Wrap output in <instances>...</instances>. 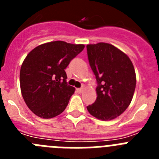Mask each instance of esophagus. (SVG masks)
I'll list each match as a JSON object with an SVG mask.
<instances>
[{"instance_id": "obj_1", "label": "esophagus", "mask_w": 159, "mask_h": 159, "mask_svg": "<svg viewBox=\"0 0 159 159\" xmlns=\"http://www.w3.org/2000/svg\"><path fill=\"white\" fill-rule=\"evenodd\" d=\"M84 88H76V92H78V93H82L83 92H84Z\"/></svg>"}]
</instances>
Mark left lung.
Instances as JSON below:
<instances>
[{"label":"left lung","instance_id":"8db88e82","mask_svg":"<svg viewBox=\"0 0 159 159\" xmlns=\"http://www.w3.org/2000/svg\"><path fill=\"white\" fill-rule=\"evenodd\" d=\"M89 64L98 86L97 98L87 107L92 116L103 121L116 119L128 107L134 95L136 75L127 55L107 43L88 44Z\"/></svg>","mask_w":159,"mask_h":159}]
</instances>
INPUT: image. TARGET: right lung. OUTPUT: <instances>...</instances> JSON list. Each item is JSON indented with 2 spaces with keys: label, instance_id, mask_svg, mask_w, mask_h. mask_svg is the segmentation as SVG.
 Listing matches in <instances>:
<instances>
[{
  "label": "right lung",
  "instance_id": "right-lung-1",
  "mask_svg": "<svg viewBox=\"0 0 159 159\" xmlns=\"http://www.w3.org/2000/svg\"><path fill=\"white\" fill-rule=\"evenodd\" d=\"M84 48V44L57 40L40 44L27 55L20 84L25 103L36 116L51 119L65 110L75 88L67 84L64 69Z\"/></svg>",
  "mask_w": 159,
  "mask_h": 159
}]
</instances>
